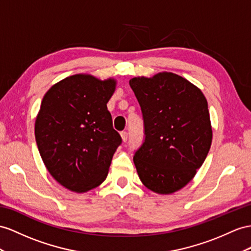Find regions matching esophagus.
Returning a JSON list of instances; mask_svg holds the SVG:
<instances>
[{"instance_id": "34e87169", "label": "esophagus", "mask_w": 251, "mask_h": 251, "mask_svg": "<svg viewBox=\"0 0 251 251\" xmlns=\"http://www.w3.org/2000/svg\"><path fill=\"white\" fill-rule=\"evenodd\" d=\"M121 138H122V141H123V142H126L127 139H128V133L126 131H122L121 132Z\"/></svg>"}]
</instances>
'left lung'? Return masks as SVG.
Returning a JSON list of instances; mask_svg holds the SVG:
<instances>
[{"instance_id": "obj_1", "label": "left lung", "mask_w": 251, "mask_h": 251, "mask_svg": "<svg viewBox=\"0 0 251 251\" xmlns=\"http://www.w3.org/2000/svg\"><path fill=\"white\" fill-rule=\"evenodd\" d=\"M145 140L134 153L141 181L157 194L185 187L207 158L212 143L208 101L201 90L172 72L133 77Z\"/></svg>"}]
</instances>
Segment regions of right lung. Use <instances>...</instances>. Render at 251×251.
<instances>
[{
  "label": "right lung",
  "instance_id": "obj_1",
  "mask_svg": "<svg viewBox=\"0 0 251 251\" xmlns=\"http://www.w3.org/2000/svg\"><path fill=\"white\" fill-rule=\"evenodd\" d=\"M117 80L69 76L44 94L35 122L42 161L66 189L85 193L104 182L122 139L107 109Z\"/></svg>",
  "mask_w": 251,
  "mask_h": 251
}]
</instances>
